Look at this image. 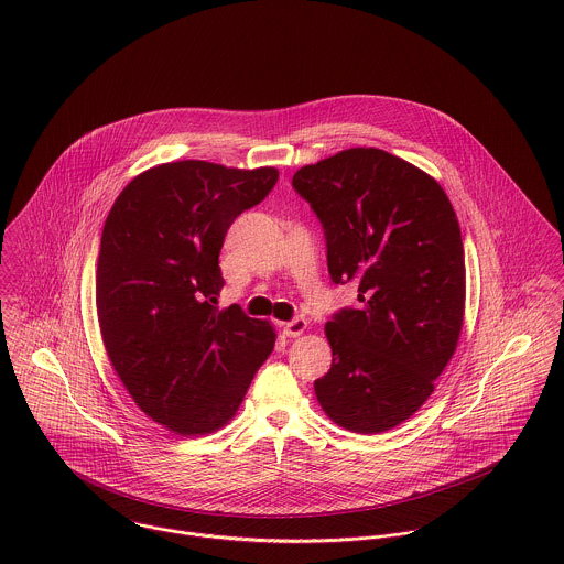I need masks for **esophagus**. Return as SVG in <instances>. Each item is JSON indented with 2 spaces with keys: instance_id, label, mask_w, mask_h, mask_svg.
I'll return each mask as SVG.
<instances>
[{
  "instance_id": "esophagus-1",
  "label": "esophagus",
  "mask_w": 564,
  "mask_h": 564,
  "mask_svg": "<svg viewBox=\"0 0 564 564\" xmlns=\"http://www.w3.org/2000/svg\"><path fill=\"white\" fill-rule=\"evenodd\" d=\"M306 319H302V317H295V319H291L289 323H284V334L286 336H300V334H304L306 332Z\"/></svg>"
}]
</instances>
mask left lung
Segmentation results:
<instances>
[{"mask_svg":"<svg viewBox=\"0 0 564 564\" xmlns=\"http://www.w3.org/2000/svg\"><path fill=\"white\" fill-rule=\"evenodd\" d=\"M293 188L322 221L332 282L358 284V304L325 325L334 358L317 400L345 430H391L432 395L463 329L456 213L434 177L376 148L306 164Z\"/></svg>","mask_w":564,"mask_h":564,"instance_id":"8db88e82","label":"left lung"}]
</instances>
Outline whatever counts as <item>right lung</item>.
<instances>
[{"instance_id":"1","label":"right lung","mask_w":564,"mask_h":564,"mask_svg":"<svg viewBox=\"0 0 564 564\" xmlns=\"http://www.w3.org/2000/svg\"><path fill=\"white\" fill-rule=\"evenodd\" d=\"M275 182L273 166L164 162L104 224L95 293L108 358L137 405L177 434L226 425L273 351V327L237 304L219 311L217 295L228 228Z\"/></svg>"}]
</instances>
